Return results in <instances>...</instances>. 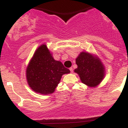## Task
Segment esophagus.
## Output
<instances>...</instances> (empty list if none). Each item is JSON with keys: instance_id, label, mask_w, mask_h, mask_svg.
<instances>
[{"instance_id": "obj_1", "label": "esophagus", "mask_w": 128, "mask_h": 128, "mask_svg": "<svg viewBox=\"0 0 128 128\" xmlns=\"http://www.w3.org/2000/svg\"><path fill=\"white\" fill-rule=\"evenodd\" d=\"M69 70H70V72H71V73L73 72V69H72V68H69Z\"/></svg>"}]
</instances>
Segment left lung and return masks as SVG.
<instances>
[{
    "label": "left lung",
    "mask_w": 128,
    "mask_h": 128,
    "mask_svg": "<svg viewBox=\"0 0 128 128\" xmlns=\"http://www.w3.org/2000/svg\"><path fill=\"white\" fill-rule=\"evenodd\" d=\"M77 65L74 72L79 76L81 82L89 87L98 86L105 76V68L96 55L82 51L76 59Z\"/></svg>",
    "instance_id": "1"
}]
</instances>
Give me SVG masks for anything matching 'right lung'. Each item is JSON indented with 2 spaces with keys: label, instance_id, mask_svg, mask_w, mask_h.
<instances>
[{
  "label": "right lung",
  "instance_id": "obj_1",
  "mask_svg": "<svg viewBox=\"0 0 128 128\" xmlns=\"http://www.w3.org/2000/svg\"><path fill=\"white\" fill-rule=\"evenodd\" d=\"M70 73L59 60H56L45 44L37 48L26 70L30 87L42 95L52 94L60 82L62 76Z\"/></svg>",
  "mask_w": 128,
  "mask_h": 128
}]
</instances>
